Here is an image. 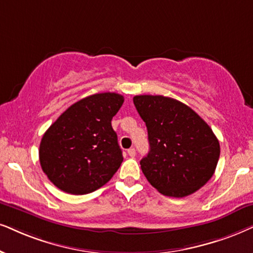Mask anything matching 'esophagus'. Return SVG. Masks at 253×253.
<instances>
[{
    "label": "esophagus",
    "mask_w": 253,
    "mask_h": 253,
    "mask_svg": "<svg viewBox=\"0 0 253 253\" xmlns=\"http://www.w3.org/2000/svg\"><path fill=\"white\" fill-rule=\"evenodd\" d=\"M127 153H128V155L130 156V158H134V156H135V154H136L135 149H134V148H129L128 150H127Z\"/></svg>",
    "instance_id": "obj_1"
}]
</instances>
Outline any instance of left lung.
<instances>
[{
	"label": "left lung",
	"mask_w": 253,
	"mask_h": 253,
	"mask_svg": "<svg viewBox=\"0 0 253 253\" xmlns=\"http://www.w3.org/2000/svg\"><path fill=\"white\" fill-rule=\"evenodd\" d=\"M137 113L148 130L149 152L140 165L161 194L184 197L211 178L219 142L209 125L189 106L164 95H135Z\"/></svg>",
	"instance_id": "1"
}]
</instances>
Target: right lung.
<instances>
[{"label": "right lung", "instance_id": "1", "mask_svg": "<svg viewBox=\"0 0 253 253\" xmlns=\"http://www.w3.org/2000/svg\"><path fill=\"white\" fill-rule=\"evenodd\" d=\"M124 104L118 93L88 95L71 105L44 133L41 167L60 190L85 195L111 180L123 152L111 121Z\"/></svg>", "mask_w": 253, "mask_h": 253}]
</instances>
